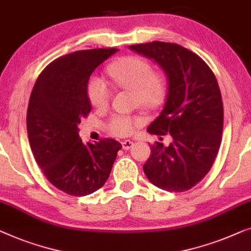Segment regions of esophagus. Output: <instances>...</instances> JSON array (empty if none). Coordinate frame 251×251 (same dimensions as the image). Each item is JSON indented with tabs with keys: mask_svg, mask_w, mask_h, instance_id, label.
Here are the masks:
<instances>
[{
	"mask_svg": "<svg viewBox=\"0 0 251 251\" xmlns=\"http://www.w3.org/2000/svg\"><path fill=\"white\" fill-rule=\"evenodd\" d=\"M132 145H133V143L131 140H125V141H122V148L125 151H129L130 148L132 147Z\"/></svg>",
	"mask_w": 251,
	"mask_h": 251,
	"instance_id": "34e87169",
	"label": "esophagus"
}]
</instances>
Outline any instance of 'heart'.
Masks as SVG:
<instances>
[{
    "instance_id": "b5f03b06",
    "label": "heart",
    "mask_w": 251,
    "mask_h": 251,
    "mask_svg": "<svg viewBox=\"0 0 251 251\" xmlns=\"http://www.w3.org/2000/svg\"><path fill=\"white\" fill-rule=\"evenodd\" d=\"M107 74L120 88L132 90L137 100L145 106H157L166 95V81L158 72H152L150 61L141 56H125L115 60L107 67ZM89 103L96 108H105L110 103L112 89L100 75L90 77L87 85ZM143 118L137 115L117 114L108 121V131L113 136H131Z\"/></svg>"
}]
</instances>
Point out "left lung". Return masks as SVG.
Listing matches in <instances>:
<instances>
[{"instance_id":"left-lung-1","label":"left lung","mask_w":251,"mask_h":251,"mask_svg":"<svg viewBox=\"0 0 251 251\" xmlns=\"http://www.w3.org/2000/svg\"><path fill=\"white\" fill-rule=\"evenodd\" d=\"M164 70L169 92L161 114L148 126L151 134L170 133L173 141L151 145L144 172L154 186L187 191L204 179L219 151L223 132V101L215 75L197 54L176 43L131 45Z\"/></svg>"}]
</instances>
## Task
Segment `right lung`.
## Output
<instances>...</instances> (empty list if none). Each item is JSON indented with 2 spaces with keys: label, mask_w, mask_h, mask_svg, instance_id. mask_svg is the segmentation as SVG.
I'll return each mask as SVG.
<instances>
[{
  "label": "right lung",
  "mask_w": 251,
  "mask_h": 251,
  "mask_svg": "<svg viewBox=\"0 0 251 251\" xmlns=\"http://www.w3.org/2000/svg\"><path fill=\"white\" fill-rule=\"evenodd\" d=\"M117 49L83 50L54 60L32 88L27 110V132L32 155L46 179L71 196L90 195L110 176L119 141L105 138L83 144L78 125L92 105L87 85L93 71Z\"/></svg>",
  "instance_id": "obj_1"
}]
</instances>
